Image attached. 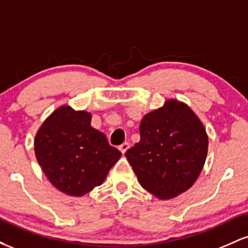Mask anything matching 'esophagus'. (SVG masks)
I'll use <instances>...</instances> for the list:
<instances>
[{"label":"esophagus","mask_w":248,"mask_h":248,"mask_svg":"<svg viewBox=\"0 0 248 248\" xmlns=\"http://www.w3.org/2000/svg\"><path fill=\"white\" fill-rule=\"evenodd\" d=\"M128 148H129V143L128 142H124V143H122L120 147H119V149H120V152L122 154H124L128 150Z\"/></svg>","instance_id":"obj_1"}]
</instances>
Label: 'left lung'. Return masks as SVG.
<instances>
[{"instance_id":"8db88e82","label":"left lung","mask_w":248,"mask_h":248,"mask_svg":"<svg viewBox=\"0 0 248 248\" xmlns=\"http://www.w3.org/2000/svg\"><path fill=\"white\" fill-rule=\"evenodd\" d=\"M140 136L126 157L143 189L169 199L193 186L205 163L209 139L191 108L172 99L166 101L143 116Z\"/></svg>"}]
</instances>
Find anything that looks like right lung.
Here are the masks:
<instances>
[{"label": "right lung", "mask_w": 248, "mask_h": 248, "mask_svg": "<svg viewBox=\"0 0 248 248\" xmlns=\"http://www.w3.org/2000/svg\"><path fill=\"white\" fill-rule=\"evenodd\" d=\"M92 115L62 106L46 119L35 138V154L45 176L59 191L84 196L101 186L121 157L104 133L91 126Z\"/></svg>", "instance_id": "obj_1"}]
</instances>
